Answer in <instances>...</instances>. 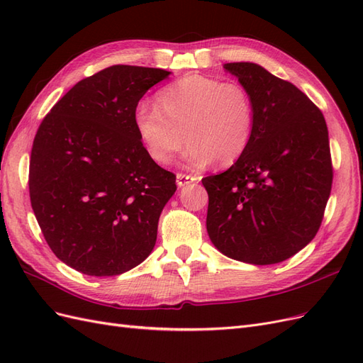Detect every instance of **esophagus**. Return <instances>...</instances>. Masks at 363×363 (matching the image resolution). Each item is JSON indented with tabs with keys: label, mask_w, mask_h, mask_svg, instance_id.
Masks as SVG:
<instances>
[{
	"label": "esophagus",
	"mask_w": 363,
	"mask_h": 363,
	"mask_svg": "<svg viewBox=\"0 0 363 363\" xmlns=\"http://www.w3.org/2000/svg\"><path fill=\"white\" fill-rule=\"evenodd\" d=\"M196 180H199V177H195V175L183 174V172H179V174H177V184L180 186V188H182V186H188V184L196 182Z\"/></svg>",
	"instance_id": "esophagus-1"
}]
</instances>
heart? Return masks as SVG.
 Here are the masks:
<instances>
[{
    "instance_id": "b5f03b06",
    "label": "heart",
    "mask_w": 363,
    "mask_h": 363,
    "mask_svg": "<svg viewBox=\"0 0 363 363\" xmlns=\"http://www.w3.org/2000/svg\"><path fill=\"white\" fill-rule=\"evenodd\" d=\"M133 125L148 156L168 163L184 138V160L194 168L213 160L227 167L248 148L255 131V103L247 87L206 75H186L164 86L156 106L139 103Z\"/></svg>"
}]
</instances>
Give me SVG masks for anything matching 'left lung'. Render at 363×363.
<instances>
[{"instance_id":"obj_1","label":"left lung","mask_w":363,"mask_h":363,"mask_svg":"<svg viewBox=\"0 0 363 363\" xmlns=\"http://www.w3.org/2000/svg\"><path fill=\"white\" fill-rule=\"evenodd\" d=\"M255 103L248 148L225 172L201 182L213 245L235 260L271 265L315 238L332 191L324 115L292 83L250 62L225 63Z\"/></svg>"}]
</instances>
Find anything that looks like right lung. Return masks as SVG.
<instances>
[{"instance_id": "right-lung-1", "label": "right lung", "mask_w": 363, "mask_h": 363, "mask_svg": "<svg viewBox=\"0 0 363 363\" xmlns=\"http://www.w3.org/2000/svg\"><path fill=\"white\" fill-rule=\"evenodd\" d=\"M169 74L113 65L77 83L38 128L31 207L51 251L75 271L118 276L156 245L159 216L177 184L148 156L133 112Z\"/></svg>"}]
</instances>
